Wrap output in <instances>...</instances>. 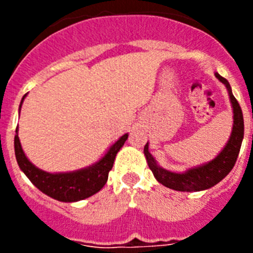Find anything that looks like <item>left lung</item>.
Returning <instances> with one entry per match:
<instances>
[{
    "instance_id": "obj_1",
    "label": "left lung",
    "mask_w": 253,
    "mask_h": 253,
    "mask_svg": "<svg viewBox=\"0 0 253 253\" xmlns=\"http://www.w3.org/2000/svg\"><path fill=\"white\" fill-rule=\"evenodd\" d=\"M215 77L225 84L229 97H231L232 107H233V130H232L231 138L228 140L227 146L213 161L205 163L203 166L187 169L184 173L167 171L158 166L153 156L149 153L148 143H147L144 146V156L156 180L161 182L163 186L177 190V191H202V190L210 189L220 182L234 167V163L240 153L241 144H242L243 133H245L242 109L232 93L231 86L227 80L218 73H215Z\"/></svg>"
}]
</instances>
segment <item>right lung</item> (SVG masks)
<instances>
[{
	"mask_svg": "<svg viewBox=\"0 0 253 253\" xmlns=\"http://www.w3.org/2000/svg\"><path fill=\"white\" fill-rule=\"evenodd\" d=\"M25 96L22 97L21 104L25 99ZM126 139H128V134H124L123 137L119 138V140L114 143L99 162H96L95 165L87 167V169H78L75 172H67V173H49V172L42 171L35 167L26 158L25 153L21 148V144H20L16 128L15 156H16V161L21 171L28 176L29 180L42 193L55 199V200H59V202L73 203L84 200L104 187L107 177H109V172L113 169L116 153L124 146Z\"/></svg>",
	"mask_w": 253,
	"mask_h": 253,
	"instance_id": "1",
	"label": "right lung"
}]
</instances>
